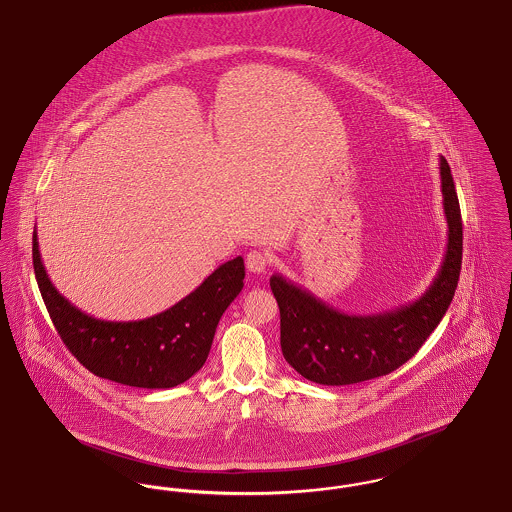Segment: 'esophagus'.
<instances>
[{"label":"esophagus","instance_id":"esophagus-1","mask_svg":"<svg viewBox=\"0 0 512 512\" xmlns=\"http://www.w3.org/2000/svg\"><path fill=\"white\" fill-rule=\"evenodd\" d=\"M268 263H270V261H268V255L267 253H263V251H249L247 257H245V265H247V268H249L251 272H255V274L267 272Z\"/></svg>","mask_w":512,"mask_h":512}]
</instances>
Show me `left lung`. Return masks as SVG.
<instances>
[{
    "instance_id": "left-lung-1",
    "label": "left lung",
    "mask_w": 512,
    "mask_h": 512,
    "mask_svg": "<svg viewBox=\"0 0 512 512\" xmlns=\"http://www.w3.org/2000/svg\"><path fill=\"white\" fill-rule=\"evenodd\" d=\"M447 247L430 288L413 303L376 315H347L282 274L270 276L280 307L284 359L307 380L349 386L405 365L449 309L463 263V220L449 163L439 157Z\"/></svg>"
}]
</instances>
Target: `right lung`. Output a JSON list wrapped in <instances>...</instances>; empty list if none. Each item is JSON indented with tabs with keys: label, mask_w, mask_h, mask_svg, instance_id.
Here are the masks:
<instances>
[{
	"label": "right lung",
	"mask_w": 512,
	"mask_h": 512,
	"mask_svg": "<svg viewBox=\"0 0 512 512\" xmlns=\"http://www.w3.org/2000/svg\"><path fill=\"white\" fill-rule=\"evenodd\" d=\"M32 265L57 334L69 351L99 378L122 386L165 390L184 384L205 365L222 313L244 288V259L236 257L209 274L171 309L113 322L82 313L55 290L32 234Z\"/></svg>",
	"instance_id": "obj_1"
}]
</instances>
